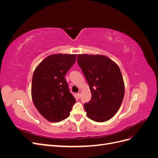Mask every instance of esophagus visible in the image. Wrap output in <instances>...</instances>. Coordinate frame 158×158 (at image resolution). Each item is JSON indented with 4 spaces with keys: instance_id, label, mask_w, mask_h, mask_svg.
Segmentation results:
<instances>
[{
    "instance_id": "obj_1",
    "label": "esophagus",
    "mask_w": 158,
    "mask_h": 158,
    "mask_svg": "<svg viewBox=\"0 0 158 158\" xmlns=\"http://www.w3.org/2000/svg\"><path fill=\"white\" fill-rule=\"evenodd\" d=\"M81 94H82V91H79L78 92V96L79 97V98H80V95H81Z\"/></svg>"
}]
</instances>
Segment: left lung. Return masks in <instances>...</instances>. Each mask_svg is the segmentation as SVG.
Wrapping results in <instances>:
<instances>
[{
  "label": "left lung",
  "instance_id": "obj_1",
  "mask_svg": "<svg viewBox=\"0 0 158 158\" xmlns=\"http://www.w3.org/2000/svg\"><path fill=\"white\" fill-rule=\"evenodd\" d=\"M77 63L92 93L90 101L84 105L87 116L96 122L109 120L121 107L125 95L118 66L103 55H78Z\"/></svg>",
  "mask_w": 158,
  "mask_h": 158
}]
</instances>
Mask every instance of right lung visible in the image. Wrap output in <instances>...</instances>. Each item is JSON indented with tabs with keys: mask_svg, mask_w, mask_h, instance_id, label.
Segmentation results:
<instances>
[{
	"mask_svg": "<svg viewBox=\"0 0 158 158\" xmlns=\"http://www.w3.org/2000/svg\"><path fill=\"white\" fill-rule=\"evenodd\" d=\"M76 59V55H52L43 60L33 73V102L41 115L51 122L67 118L76 103L64 78Z\"/></svg>",
	"mask_w": 158,
	"mask_h": 158,
	"instance_id": "right-lung-1",
	"label": "right lung"
}]
</instances>
